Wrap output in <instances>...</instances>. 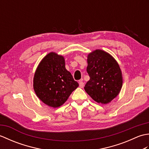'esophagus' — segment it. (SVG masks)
Listing matches in <instances>:
<instances>
[{"label": "esophagus", "mask_w": 149, "mask_h": 149, "mask_svg": "<svg viewBox=\"0 0 149 149\" xmlns=\"http://www.w3.org/2000/svg\"><path fill=\"white\" fill-rule=\"evenodd\" d=\"M79 87H80V88H83L84 87V83H83V81H79Z\"/></svg>", "instance_id": "34e87169"}]
</instances>
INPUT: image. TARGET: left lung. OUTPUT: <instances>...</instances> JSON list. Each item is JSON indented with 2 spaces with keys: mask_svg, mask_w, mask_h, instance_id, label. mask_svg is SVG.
<instances>
[{
  "mask_svg": "<svg viewBox=\"0 0 149 149\" xmlns=\"http://www.w3.org/2000/svg\"><path fill=\"white\" fill-rule=\"evenodd\" d=\"M86 70L90 80L86 92L98 103L106 104L118 95L122 86L121 70L115 58L104 50L97 49L88 55Z\"/></svg>",
  "mask_w": 149,
  "mask_h": 149,
  "instance_id": "1",
  "label": "left lung"
}]
</instances>
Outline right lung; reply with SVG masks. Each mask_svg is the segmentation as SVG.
Segmentation results:
<instances>
[{"label":"right lung","mask_w":149,"mask_h":149,"mask_svg":"<svg viewBox=\"0 0 149 149\" xmlns=\"http://www.w3.org/2000/svg\"><path fill=\"white\" fill-rule=\"evenodd\" d=\"M78 86L77 82L65 68L64 57L55 52H50L44 57L34 75L35 93L50 107L63 105Z\"/></svg>","instance_id":"1"}]
</instances>
